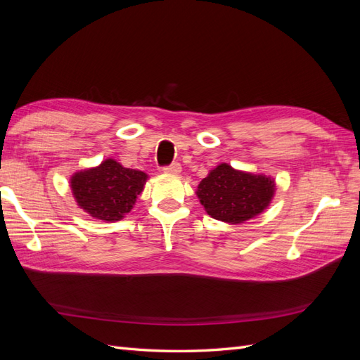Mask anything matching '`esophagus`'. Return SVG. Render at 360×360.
Wrapping results in <instances>:
<instances>
[{"label": "esophagus", "instance_id": "1", "mask_svg": "<svg viewBox=\"0 0 360 360\" xmlns=\"http://www.w3.org/2000/svg\"><path fill=\"white\" fill-rule=\"evenodd\" d=\"M180 171H181V165L179 162H174L168 167H163V172H167V174H179Z\"/></svg>", "mask_w": 360, "mask_h": 360}]
</instances>
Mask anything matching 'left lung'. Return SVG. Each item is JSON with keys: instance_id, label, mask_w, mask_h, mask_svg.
Instances as JSON below:
<instances>
[{"instance_id": "obj_1", "label": "left lung", "mask_w": 360, "mask_h": 360, "mask_svg": "<svg viewBox=\"0 0 360 360\" xmlns=\"http://www.w3.org/2000/svg\"><path fill=\"white\" fill-rule=\"evenodd\" d=\"M275 181L236 171L226 163L210 171L198 186V198L213 219L240 224L263 212L271 201Z\"/></svg>"}]
</instances>
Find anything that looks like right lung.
<instances>
[{
	"instance_id": "right-lung-1",
	"label": "right lung",
	"mask_w": 360,
	"mask_h": 360,
	"mask_svg": "<svg viewBox=\"0 0 360 360\" xmlns=\"http://www.w3.org/2000/svg\"><path fill=\"white\" fill-rule=\"evenodd\" d=\"M146 180V172L123 168L114 159H106L99 167L76 172L70 186L81 209L96 219L114 222L132 210Z\"/></svg>"
}]
</instances>
